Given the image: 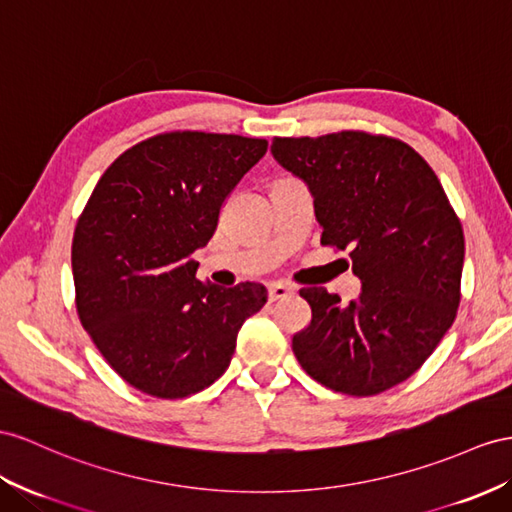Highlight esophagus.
Segmentation results:
<instances>
[{"instance_id": "esophagus-1", "label": "esophagus", "mask_w": 512, "mask_h": 512, "mask_svg": "<svg viewBox=\"0 0 512 512\" xmlns=\"http://www.w3.org/2000/svg\"><path fill=\"white\" fill-rule=\"evenodd\" d=\"M294 294V290L290 285H285V283H270L268 285V298H270V303H274V300H281V298H287V296H292Z\"/></svg>"}]
</instances>
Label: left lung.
Here are the masks:
<instances>
[{"label":"left lung","instance_id":"obj_1","mask_svg":"<svg viewBox=\"0 0 512 512\" xmlns=\"http://www.w3.org/2000/svg\"><path fill=\"white\" fill-rule=\"evenodd\" d=\"M274 160L313 196L322 244L350 251L357 300L303 287L311 307L292 350L313 378L376 396L415 374L461 303L465 238L435 170L409 144L368 131L274 138Z\"/></svg>","mask_w":512,"mask_h":512}]
</instances>
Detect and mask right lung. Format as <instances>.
<instances>
[{"label": "right lung", "mask_w": 512, "mask_h": 512, "mask_svg": "<svg viewBox=\"0 0 512 512\" xmlns=\"http://www.w3.org/2000/svg\"><path fill=\"white\" fill-rule=\"evenodd\" d=\"M268 151L264 138L168 131L108 166L71 248L77 316L110 368L149 396L177 400L229 368L261 283L196 279L190 255L212 238L220 207Z\"/></svg>", "instance_id": "1"}]
</instances>
